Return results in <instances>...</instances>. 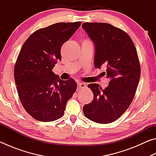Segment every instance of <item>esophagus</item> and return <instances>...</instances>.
Segmentation results:
<instances>
[{"label": "esophagus", "mask_w": 156, "mask_h": 156, "mask_svg": "<svg viewBox=\"0 0 156 156\" xmlns=\"http://www.w3.org/2000/svg\"><path fill=\"white\" fill-rule=\"evenodd\" d=\"M87 87L85 83H79L78 84V89H84Z\"/></svg>", "instance_id": "1"}]
</instances>
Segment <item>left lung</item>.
Masks as SVG:
<instances>
[{
    "label": "left lung",
    "mask_w": 156,
    "mask_h": 156,
    "mask_svg": "<svg viewBox=\"0 0 156 156\" xmlns=\"http://www.w3.org/2000/svg\"><path fill=\"white\" fill-rule=\"evenodd\" d=\"M95 45V68H106L109 86L105 89L91 83V103L84 105L86 118L100 124L119 118L131 105L140 77V65L136 47L125 31L104 23H84L82 25Z\"/></svg>",
    "instance_id": "obj_1"
}]
</instances>
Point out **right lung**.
<instances>
[{
  "mask_svg": "<svg viewBox=\"0 0 156 156\" xmlns=\"http://www.w3.org/2000/svg\"><path fill=\"white\" fill-rule=\"evenodd\" d=\"M81 22L58 23L39 29L26 40L14 66V79L21 104L31 117L51 122L64 114L66 104L77 88L73 78L60 80L52 72L61 60L62 45Z\"/></svg>",
  "mask_w": 156,
  "mask_h": 156,
  "instance_id": "right-lung-1",
  "label": "right lung"
}]
</instances>
